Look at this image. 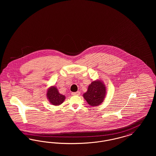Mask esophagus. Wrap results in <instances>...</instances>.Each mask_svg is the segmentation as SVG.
Returning a JSON list of instances; mask_svg holds the SVG:
<instances>
[{
  "instance_id": "1",
  "label": "esophagus",
  "mask_w": 156,
  "mask_h": 156,
  "mask_svg": "<svg viewBox=\"0 0 156 156\" xmlns=\"http://www.w3.org/2000/svg\"><path fill=\"white\" fill-rule=\"evenodd\" d=\"M71 94L73 95H77V96H78V95H80V91H77L76 92H73Z\"/></svg>"
}]
</instances>
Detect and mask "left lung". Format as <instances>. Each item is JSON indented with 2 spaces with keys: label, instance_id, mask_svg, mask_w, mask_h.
Segmentation results:
<instances>
[{
  "label": "left lung",
  "instance_id": "8db88e82",
  "mask_svg": "<svg viewBox=\"0 0 156 156\" xmlns=\"http://www.w3.org/2000/svg\"><path fill=\"white\" fill-rule=\"evenodd\" d=\"M106 94V88L104 82L100 80L92 82L83 97L90 106H97L104 102Z\"/></svg>",
  "mask_w": 156,
  "mask_h": 156
}]
</instances>
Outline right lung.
I'll list each match as a JSON object with an SVG mask.
<instances>
[{
	"label": "right lung",
	"instance_id": "obj_1",
	"mask_svg": "<svg viewBox=\"0 0 156 156\" xmlns=\"http://www.w3.org/2000/svg\"><path fill=\"white\" fill-rule=\"evenodd\" d=\"M47 98L50 103L54 106H58L65 101L66 97L59 94L58 89L55 86L50 87L47 92Z\"/></svg>",
	"mask_w": 156,
	"mask_h": 156
}]
</instances>
